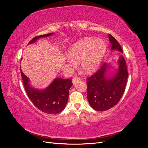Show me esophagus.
<instances>
[{
    "mask_svg": "<svg viewBox=\"0 0 148 148\" xmlns=\"http://www.w3.org/2000/svg\"><path fill=\"white\" fill-rule=\"evenodd\" d=\"M80 80V78H78V77H75V78H73V79H72V83H73V84H75L76 83H77V82H78Z\"/></svg>",
    "mask_w": 148,
    "mask_h": 148,
    "instance_id": "esophagus-1",
    "label": "esophagus"
}]
</instances>
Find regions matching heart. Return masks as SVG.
Masks as SVG:
<instances>
[{"label": "heart", "instance_id": "obj_1", "mask_svg": "<svg viewBox=\"0 0 148 148\" xmlns=\"http://www.w3.org/2000/svg\"><path fill=\"white\" fill-rule=\"evenodd\" d=\"M106 51V44L102 39L84 38L69 49L67 61L71 64L80 62L82 70L91 74L99 66Z\"/></svg>", "mask_w": 148, "mask_h": 148}]
</instances>
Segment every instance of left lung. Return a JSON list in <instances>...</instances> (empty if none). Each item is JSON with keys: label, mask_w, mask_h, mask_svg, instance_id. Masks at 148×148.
Returning <instances> with one entry per match:
<instances>
[{"label": "left lung", "mask_w": 148, "mask_h": 148, "mask_svg": "<svg viewBox=\"0 0 148 148\" xmlns=\"http://www.w3.org/2000/svg\"><path fill=\"white\" fill-rule=\"evenodd\" d=\"M111 50H117L123 53L119 42L109 34ZM118 70L115 73H107L110 70L109 64H103L96 73L87 79V97L92 109L106 111L115 106L124 93L128 76L126 62L122 55L120 56Z\"/></svg>", "instance_id": "left-lung-1"}]
</instances>
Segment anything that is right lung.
Instances as JSON below:
<instances>
[{"label": "right lung", "instance_id": "right-lung-1", "mask_svg": "<svg viewBox=\"0 0 148 148\" xmlns=\"http://www.w3.org/2000/svg\"><path fill=\"white\" fill-rule=\"evenodd\" d=\"M53 34V33L36 36L28 44L35 42L39 38L48 37ZM21 75L28 96L39 110L46 114H56L65 109L69 99V89L73 84L71 79L57 78L46 88L39 89L31 86L29 78L21 70Z\"/></svg>", "mask_w": 148, "mask_h": 148}]
</instances>
